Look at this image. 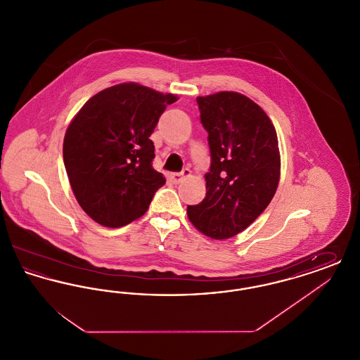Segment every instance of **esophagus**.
Instances as JSON below:
<instances>
[{"instance_id": "1", "label": "esophagus", "mask_w": 360, "mask_h": 360, "mask_svg": "<svg viewBox=\"0 0 360 360\" xmlns=\"http://www.w3.org/2000/svg\"><path fill=\"white\" fill-rule=\"evenodd\" d=\"M190 174H191V172H190L188 169H185L182 172H175V174H172V175H170V179H172L174 184H179V182H182L185 178L190 176Z\"/></svg>"}]
</instances>
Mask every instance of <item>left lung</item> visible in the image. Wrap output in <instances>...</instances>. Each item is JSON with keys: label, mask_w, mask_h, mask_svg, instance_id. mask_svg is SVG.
<instances>
[{"label": "left lung", "mask_w": 360, "mask_h": 360, "mask_svg": "<svg viewBox=\"0 0 360 360\" xmlns=\"http://www.w3.org/2000/svg\"><path fill=\"white\" fill-rule=\"evenodd\" d=\"M207 131L212 165L206 195L188 206L191 224L212 239L236 236L257 220L274 197L281 154L267 113L238 91L197 97Z\"/></svg>", "instance_id": "obj_1"}]
</instances>
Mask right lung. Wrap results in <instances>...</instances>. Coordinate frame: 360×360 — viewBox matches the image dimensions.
<instances>
[{"label": "right lung", "instance_id": "right-lung-1", "mask_svg": "<svg viewBox=\"0 0 360 360\" xmlns=\"http://www.w3.org/2000/svg\"><path fill=\"white\" fill-rule=\"evenodd\" d=\"M178 98L124 82L94 94L72 117L63 140L65 167L78 204L96 223L120 228L148 210L166 184L153 167L150 136Z\"/></svg>", "mask_w": 360, "mask_h": 360}]
</instances>
